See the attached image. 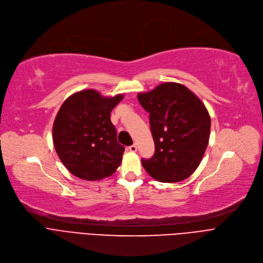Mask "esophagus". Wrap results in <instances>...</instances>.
<instances>
[{
  "mask_svg": "<svg viewBox=\"0 0 263 263\" xmlns=\"http://www.w3.org/2000/svg\"><path fill=\"white\" fill-rule=\"evenodd\" d=\"M131 153H135V151L137 150V147H136V145H131V146H129V148H128Z\"/></svg>",
  "mask_w": 263,
  "mask_h": 263,
  "instance_id": "1",
  "label": "esophagus"
}]
</instances>
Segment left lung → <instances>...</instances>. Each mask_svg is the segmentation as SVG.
<instances>
[{"label":"left lung","mask_w":263,"mask_h":263,"mask_svg":"<svg viewBox=\"0 0 263 263\" xmlns=\"http://www.w3.org/2000/svg\"><path fill=\"white\" fill-rule=\"evenodd\" d=\"M149 113L156 151L143 159L146 172L160 182L189 178L200 164L209 143L211 119L198 97L182 84L166 82L137 95Z\"/></svg>","instance_id":"8db88e82"}]
</instances>
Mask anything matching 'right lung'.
<instances>
[{
  "mask_svg": "<svg viewBox=\"0 0 263 263\" xmlns=\"http://www.w3.org/2000/svg\"><path fill=\"white\" fill-rule=\"evenodd\" d=\"M123 95L104 97L93 89L71 95L53 123V144L65 167L78 178L96 181L113 175L124 147L117 142L110 112Z\"/></svg>",
  "mask_w": 263,
  "mask_h": 263,
  "instance_id": "obj_1",
  "label": "right lung"
}]
</instances>
